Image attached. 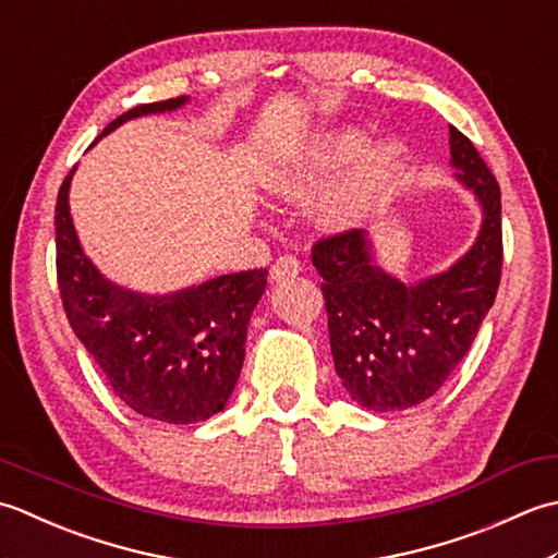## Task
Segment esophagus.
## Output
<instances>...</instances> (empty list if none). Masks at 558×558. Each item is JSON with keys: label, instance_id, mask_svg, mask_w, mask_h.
I'll return each mask as SVG.
<instances>
[{"label": "esophagus", "instance_id": "34e87169", "mask_svg": "<svg viewBox=\"0 0 558 558\" xmlns=\"http://www.w3.org/2000/svg\"><path fill=\"white\" fill-rule=\"evenodd\" d=\"M299 271H301L299 259L291 257V255H283V257L277 259L275 265H271L269 277H271V281H289L293 277H299Z\"/></svg>", "mask_w": 558, "mask_h": 558}]
</instances>
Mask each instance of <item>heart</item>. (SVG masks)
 <instances>
[{
  "instance_id": "obj_1",
  "label": "heart",
  "mask_w": 558,
  "mask_h": 558,
  "mask_svg": "<svg viewBox=\"0 0 558 558\" xmlns=\"http://www.w3.org/2000/svg\"><path fill=\"white\" fill-rule=\"evenodd\" d=\"M363 150H366V136L361 130H335L299 161L271 170L267 187L283 199H303L356 163L317 207V221L325 229L351 231L388 199L407 156L400 140H383L371 146L366 155Z\"/></svg>"
}]
</instances>
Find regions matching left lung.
<instances>
[{
  "label": "left lung",
  "mask_w": 558,
  "mask_h": 558,
  "mask_svg": "<svg viewBox=\"0 0 558 558\" xmlns=\"http://www.w3.org/2000/svg\"><path fill=\"white\" fill-rule=\"evenodd\" d=\"M450 156L454 180L480 202L482 226L446 271L412 283L397 279L378 265L363 229L313 247L337 375L371 412H402L434 397L470 351L501 281V187L454 128Z\"/></svg>",
  "instance_id": "8db88e82"
}]
</instances>
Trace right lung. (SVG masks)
<instances>
[{"mask_svg": "<svg viewBox=\"0 0 558 558\" xmlns=\"http://www.w3.org/2000/svg\"><path fill=\"white\" fill-rule=\"evenodd\" d=\"M187 100L136 106L112 120L98 140L122 122L178 110ZM74 170L54 207L57 283L66 320L112 392L136 414L163 424L207 422L229 402L241 375L247 323L265 293L267 269L235 271L161 295L118 287L78 243L70 214Z\"/></svg>", "mask_w": 558, "mask_h": 558, "instance_id": "1", "label": "right lung"}]
</instances>
